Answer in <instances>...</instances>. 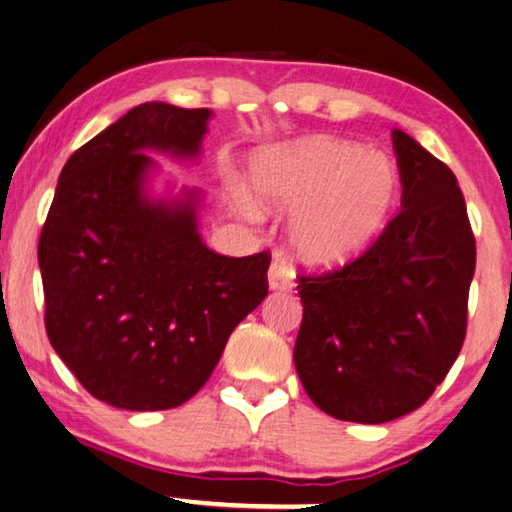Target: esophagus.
I'll return each instance as SVG.
<instances>
[{"label":"esophagus","mask_w":512,"mask_h":512,"mask_svg":"<svg viewBox=\"0 0 512 512\" xmlns=\"http://www.w3.org/2000/svg\"><path fill=\"white\" fill-rule=\"evenodd\" d=\"M267 281H269L271 290H290L292 288V271L288 269V264L281 260L271 262Z\"/></svg>","instance_id":"esophagus-1"}]
</instances>
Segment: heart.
I'll return each mask as SVG.
<instances>
[{"label": "heart", "instance_id": "heart-1", "mask_svg": "<svg viewBox=\"0 0 512 512\" xmlns=\"http://www.w3.org/2000/svg\"><path fill=\"white\" fill-rule=\"evenodd\" d=\"M252 187L260 208L292 213V255L320 271L363 257L391 224L403 192L391 156L330 135L260 154L252 163ZM241 206L257 213L248 194H241Z\"/></svg>", "mask_w": 512, "mask_h": 512}]
</instances>
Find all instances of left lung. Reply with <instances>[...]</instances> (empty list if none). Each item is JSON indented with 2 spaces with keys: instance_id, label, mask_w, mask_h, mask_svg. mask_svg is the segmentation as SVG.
<instances>
[{
  "instance_id": "8db88e82",
  "label": "left lung",
  "mask_w": 512,
  "mask_h": 512,
  "mask_svg": "<svg viewBox=\"0 0 512 512\" xmlns=\"http://www.w3.org/2000/svg\"><path fill=\"white\" fill-rule=\"evenodd\" d=\"M403 201L363 257L299 278L295 367L330 417L386 424L426 403L466 337L475 238L456 177L393 131Z\"/></svg>"
}]
</instances>
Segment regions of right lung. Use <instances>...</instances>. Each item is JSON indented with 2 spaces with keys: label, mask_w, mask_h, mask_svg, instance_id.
<instances>
[{
  "label": "right lung",
  "mask_w": 512,
  "mask_h": 512,
  "mask_svg": "<svg viewBox=\"0 0 512 512\" xmlns=\"http://www.w3.org/2000/svg\"><path fill=\"white\" fill-rule=\"evenodd\" d=\"M210 109L145 102L60 173L39 238L46 335L93 398L131 412L187 403L234 327L267 297L271 257L217 255L199 189L149 194L147 152L199 159Z\"/></svg>",
  "instance_id": "right-lung-1"
}]
</instances>
